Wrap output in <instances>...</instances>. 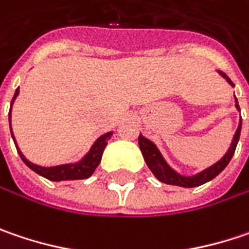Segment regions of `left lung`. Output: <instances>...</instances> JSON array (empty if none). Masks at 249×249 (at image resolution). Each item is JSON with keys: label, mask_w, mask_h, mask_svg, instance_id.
Here are the masks:
<instances>
[{"label": "left lung", "mask_w": 249, "mask_h": 249, "mask_svg": "<svg viewBox=\"0 0 249 249\" xmlns=\"http://www.w3.org/2000/svg\"><path fill=\"white\" fill-rule=\"evenodd\" d=\"M218 72L229 81V84H231L234 87L232 81H231L230 78L223 71H218ZM235 107L240 110V105H238L237 98H235ZM241 124H243V120H240L238 129H237L235 134H234L232 143H231L229 151L226 153V156L223 157L218 162H216L214 165L209 167L207 169L199 172L197 175H193V177H183V175L178 174L177 171H174L172 168L168 165L167 161L164 160V157L161 156V153L158 151L156 144L153 143V142H150L148 139H145L142 134L139 136V145H140V150H142V154H143L145 164L151 169V172L156 175L157 179L164 182V183H168V185L183 186V188H195V186H200V185H203L206 182L212 180L213 178H216L218 174L229 165V162H230L231 158L234 156V153H235L238 140H240Z\"/></svg>", "instance_id": "obj_1"}]
</instances>
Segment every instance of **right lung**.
Here are the masks:
<instances>
[{
  "label": "right lung",
  "instance_id": "obj_1",
  "mask_svg": "<svg viewBox=\"0 0 249 249\" xmlns=\"http://www.w3.org/2000/svg\"><path fill=\"white\" fill-rule=\"evenodd\" d=\"M19 88L15 91V95L12 98V102H11V106L14 104L15 98L18 96ZM9 123H11V110H9ZM11 134H12V139H14V143L17 145V142H15V137H14V133H12V129H11ZM112 136V131L106 133L104 136H101L93 145L91 147L89 153L87 156L82 158L80 162H75V164H64V165H57V167H40V165H36L31 161H28L25 156L20 153V150L17 145V150H18L19 156L22 158V161L31 168L32 171H35L36 174H39L40 177H44L46 179L49 180H75V179H87L89 178L93 174L95 168L99 165L101 162V158H102V154H104V150H105L106 144H107V140L110 139Z\"/></svg>",
  "mask_w": 249,
  "mask_h": 249
}]
</instances>
